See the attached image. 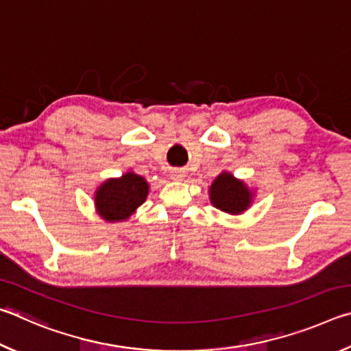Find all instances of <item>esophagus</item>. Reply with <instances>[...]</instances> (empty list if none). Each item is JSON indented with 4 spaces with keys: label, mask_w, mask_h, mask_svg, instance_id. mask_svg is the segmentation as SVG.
I'll return each mask as SVG.
<instances>
[{
    "label": "esophagus",
    "mask_w": 351,
    "mask_h": 351,
    "mask_svg": "<svg viewBox=\"0 0 351 351\" xmlns=\"http://www.w3.org/2000/svg\"><path fill=\"white\" fill-rule=\"evenodd\" d=\"M170 176H171V180H175V181H181L182 178H184V170H171Z\"/></svg>",
    "instance_id": "obj_1"
}]
</instances>
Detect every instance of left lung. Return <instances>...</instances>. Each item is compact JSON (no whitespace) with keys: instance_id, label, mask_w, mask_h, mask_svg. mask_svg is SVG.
Here are the masks:
<instances>
[{"instance_id":"left-lung-1","label":"left lung","mask_w":351,"mask_h":351,"mask_svg":"<svg viewBox=\"0 0 351 351\" xmlns=\"http://www.w3.org/2000/svg\"><path fill=\"white\" fill-rule=\"evenodd\" d=\"M251 192L230 173H221L210 187V201L219 210L240 213L251 204Z\"/></svg>"}]
</instances>
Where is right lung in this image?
<instances>
[{
    "instance_id": "right-lung-1",
    "label": "right lung",
    "mask_w": 351,
    "mask_h": 351,
    "mask_svg": "<svg viewBox=\"0 0 351 351\" xmlns=\"http://www.w3.org/2000/svg\"><path fill=\"white\" fill-rule=\"evenodd\" d=\"M148 193V184L139 175L127 173L119 180H108L99 187L96 206L99 215L106 221L127 219L144 203Z\"/></svg>"
}]
</instances>
